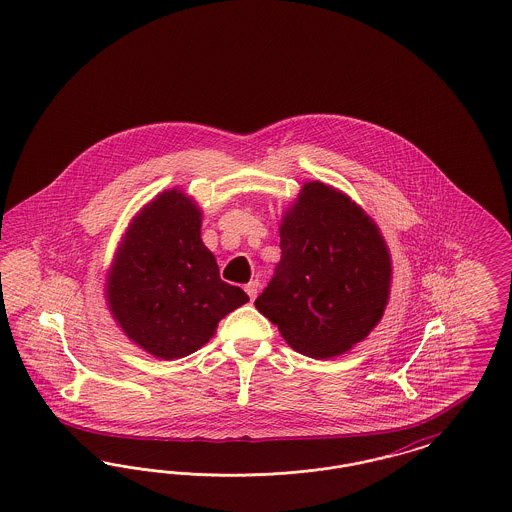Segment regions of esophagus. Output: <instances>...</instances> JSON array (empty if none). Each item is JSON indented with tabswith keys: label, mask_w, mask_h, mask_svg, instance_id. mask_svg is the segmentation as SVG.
<instances>
[{
	"label": "esophagus",
	"mask_w": 512,
	"mask_h": 512,
	"mask_svg": "<svg viewBox=\"0 0 512 512\" xmlns=\"http://www.w3.org/2000/svg\"><path fill=\"white\" fill-rule=\"evenodd\" d=\"M245 292L249 295V299L253 301V299L257 297V293H259V282H257V280H251L249 284H245Z\"/></svg>",
	"instance_id": "34e87169"
}]
</instances>
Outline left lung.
<instances>
[{"label":"left lung","instance_id":"left-lung-1","mask_svg":"<svg viewBox=\"0 0 512 512\" xmlns=\"http://www.w3.org/2000/svg\"><path fill=\"white\" fill-rule=\"evenodd\" d=\"M278 230L282 259L255 307L301 355L351 351L390 301L391 253L378 224L349 195L311 180L282 211Z\"/></svg>","mask_w":512,"mask_h":512}]
</instances>
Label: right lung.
Segmentation results:
<instances>
[{"mask_svg": "<svg viewBox=\"0 0 512 512\" xmlns=\"http://www.w3.org/2000/svg\"><path fill=\"white\" fill-rule=\"evenodd\" d=\"M201 220L195 197L163 190L130 219L105 274L111 317L155 359L192 355L217 334L222 318L249 301L242 288L220 280Z\"/></svg>", "mask_w": 512, "mask_h": 512, "instance_id": "right-lung-1", "label": "right lung"}]
</instances>
